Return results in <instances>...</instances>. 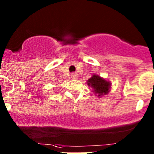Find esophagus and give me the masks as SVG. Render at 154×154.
Wrapping results in <instances>:
<instances>
[{
    "label": "esophagus",
    "mask_w": 154,
    "mask_h": 154,
    "mask_svg": "<svg viewBox=\"0 0 154 154\" xmlns=\"http://www.w3.org/2000/svg\"><path fill=\"white\" fill-rule=\"evenodd\" d=\"M71 78L72 79H76L78 78V75L76 74V73H72V74H71Z\"/></svg>",
    "instance_id": "34e87169"
}]
</instances>
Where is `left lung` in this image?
Wrapping results in <instances>:
<instances>
[{"label": "left lung", "instance_id": "left-lung-1", "mask_svg": "<svg viewBox=\"0 0 154 154\" xmlns=\"http://www.w3.org/2000/svg\"><path fill=\"white\" fill-rule=\"evenodd\" d=\"M88 85H91L94 89V92L98 93L99 96L101 95H106L109 92V89L110 87V83L101 78L100 76L94 75L91 77L88 82Z\"/></svg>", "mask_w": 154, "mask_h": 154}]
</instances>
